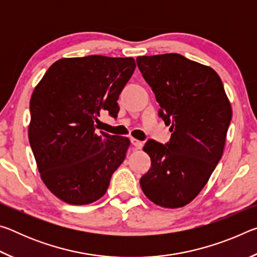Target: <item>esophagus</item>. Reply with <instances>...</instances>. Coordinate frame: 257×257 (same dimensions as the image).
<instances>
[{"label":"esophagus","mask_w":257,"mask_h":257,"mask_svg":"<svg viewBox=\"0 0 257 257\" xmlns=\"http://www.w3.org/2000/svg\"><path fill=\"white\" fill-rule=\"evenodd\" d=\"M132 144L134 147H136L137 150L142 149V146H143V143L141 141H137V139H135V138H132Z\"/></svg>","instance_id":"obj_1"}]
</instances>
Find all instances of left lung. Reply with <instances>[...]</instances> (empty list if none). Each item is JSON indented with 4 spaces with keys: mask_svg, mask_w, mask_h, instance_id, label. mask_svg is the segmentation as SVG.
<instances>
[{
    "mask_svg": "<svg viewBox=\"0 0 257 257\" xmlns=\"http://www.w3.org/2000/svg\"><path fill=\"white\" fill-rule=\"evenodd\" d=\"M137 66L172 133L167 145L150 141L143 147L152 168L141 187L156 205L182 207L201 193L222 158L232 108L211 67L177 53L138 56Z\"/></svg>",
    "mask_w": 257,
    "mask_h": 257,
    "instance_id": "8db88e82",
    "label": "left lung"
}]
</instances>
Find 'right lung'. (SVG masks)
<instances>
[{
    "label": "right lung",
    "mask_w": 257,
    "mask_h": 257,
    "mask_svg": "<svg viewBox=\"0 0 257 257\" xmlns=\"http://www.w3.org/2000/svg\"><path fill=\"white\" fill-rule=\"evenodd\" d=\"M134 58L88 55L54 62L30 98L29 143L45 186L61 201L85 205L106 193L129 149L127 137L96 133L98 116H116Z\"/></svg>",
    "instance_id": "obj_1"
}]
</instances>
